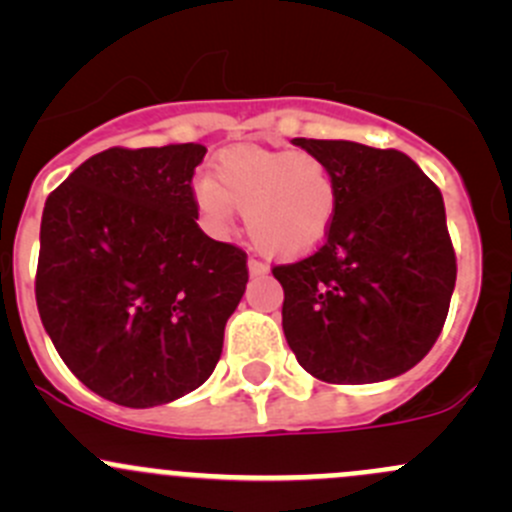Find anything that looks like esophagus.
I'll list each match as a JSON object with an SVG mask.
<instances>
[{"instance_id":"1","label":"esophagus","mask_w":512,"mask_h":512,"mask_svg":"<svg viewBox=\"0 0 512 512\" xmlns=\"http://www.w3.org/2000/svg\"><path fill=\"white\" fill-rule=\"evenodd\" d=\"M247 267H250V275H265L267 272V265L262 260H257V257H250Z\"/></svg>"}]
</instances>
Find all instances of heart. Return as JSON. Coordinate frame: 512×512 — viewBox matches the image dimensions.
Returning a JSON list of instances; mask_svg holds the SVG:
<instances>
[{
    "label": "heart",
    "mask_w": 512,
    "mask_h": 512,
    "mask_svg": "<svg viewBox=\"0 0 512 512\" xmlns=\"http://www.w3.org/2000/svg\"><path fill=\"white\" fill-rule=\"evenodd\" d=\"M195 198L215 230H225L240 210L255 247L272 257H297L332 230L339 185L327 160L314 153L247 146L220 156L215 180L200 178Z\"/></svg>",
    "instance_id": "heart-1"
}]
</instances>
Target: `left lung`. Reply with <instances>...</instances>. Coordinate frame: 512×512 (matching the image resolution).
Listing matches in <instances>:
<instances>
[{"instance_id": "1", "label": "left lung", "mask_w": 512, "mask_h": 512, "mask_svg": "<svg viewBox=\"0 0 512 512\" xmlns=\"http://www.w3.org/2000/svg\"><path fill=\"white\" fill-rule=\"evenodd\" d=\"M292 143L327 160L339 208L312 255L272 267L289 349L327 384L394 379L431 352L456 287L441 190L394 148Z\"/></svg>"}]
</instances>
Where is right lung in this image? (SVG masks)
<instances>
[{
	"instance_id": "1",
	"label": "right lung",
	"mask_w": 512,
	"mask_h": 512,
	"mask_svg": "<svg viewBox=\"0 0 512 512\" xmlns=\"http://www.w3.org/2000/svg\"><path fill=\"white\" fill-rule=\"evenodd\" d=\"M208 148H108L46 198L36 307L76 379L128 409L205 384L247 285V255L205 235L193 190Z\"/></svg>"
}]
</instances>
